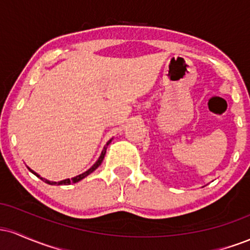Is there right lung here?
<instances>
[{
  "instance_id": "add662e5",
  "label": "right lung",
  "mask_w": 250,
  "mask_h": 250,
  "mask_svg": "<svg viewBox=\"0 0 250 250\" xmlns=\"http://www.w3.org/2000/svg\"><path fill=\"white\" fill-rule=\"evenodd\" d=\"M111 142V140H109V141L107 142V145L104 146V148H103V150H102V153H101V156L99 157V160H97V161L95 162V165L93 166V167H91L90 169H88L87 171H85V173H83V174H81V175H77V176H75V177H73V179H67V180H63V181H60V182H51V181H48V180H45V179H42L41 176H40V175H37L35 171H33L31 170V169H29V170L31 171V173L33 174H35L37 177H40V179H41L42 181H44L45 183H48V185H57V186H67V185H70V183H76V182H79V181H81L82 179H84L85 176H88L89 174L90 173H93L94 170H95V169L99 167L100 165H101L102 163V161H103V159H104V155H105V150H107V147H108V145L109 143Z\"/></svg>"
}]
</instances>
